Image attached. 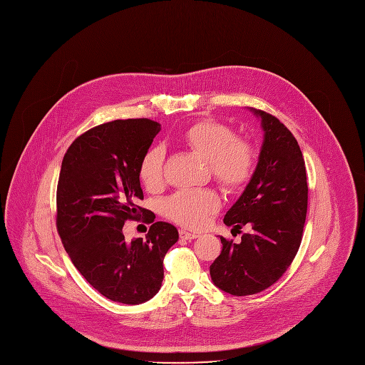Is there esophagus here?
Returning a JSON list of instances; mask_svg holds the SVG:
<instances>
[{"mask_svg": "<svg viewBox=\"0 0 365 365\" xmlns=\"http://www.w3.org/2000/svg\"><path fill=\"white\" fill-rule=\"evenodd\" d=\"M197 237H199V234H195V232H188L185 230L180 231V238L181 240H194V238H197Z\"/></svg>", "mask_w": 365, "mask_h": 365, "instance_id": "34e87169", "label": "esophagus"}]
</instances>
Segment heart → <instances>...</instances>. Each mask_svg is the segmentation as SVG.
<instances>
[{"instance_id": "b5f03b06", "label": "heart", "mask_w": 365, "mask_h": 365, "mask_svg": "<svg viewBox=\"0 0 365 365\" xmlns=\"http://www.w3.org/2000/svg\"><path fill=\"white\" fill-rule=\"evenodd\" d=\"M180 143L207 160L209 174L227 192L242 190L255 175L257 149L248 138L237 137L230 125L202 120L188 125L178 137ZM163 150L150 148L138 163V178L146 190L155 192L165 185ZM220 206L212 188L182 190L165 202V215L190 230L202 228Z\"/></svg>"}]
</instances>
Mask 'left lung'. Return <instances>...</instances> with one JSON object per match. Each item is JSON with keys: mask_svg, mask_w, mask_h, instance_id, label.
I'll list each match as a JSON object with an SVG mask.
<instances>
[{"mask_svg": "<svg viewBox=\"0 0 365 365\" xmlns=\"http://www.w3.org/2000/svg\"><path fill=\"white\" fill-rule=\"evenodd\" d=\"M253 112L264 130L259 163L223 217L235 231L244 225L251 231L238 244L220 237L222 251L210 266L213 284L237 297L262 292L282 277L301 245L308 203L305 162L297 138L269 112Z\"/></svg>", "mask_w": 365, "mask_h": 365, "instance_id": "8db88e82", "label": "left lung"}]
</instances>
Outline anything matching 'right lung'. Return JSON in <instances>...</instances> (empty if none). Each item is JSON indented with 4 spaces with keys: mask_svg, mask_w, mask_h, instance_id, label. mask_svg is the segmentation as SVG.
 Wrapping results in <instances>:
<instances>
[{
    "mask_svg": "<svg viewBox=\"0 0 365 365\" xmlns=\"http://www.w3.org/2000/svg\"><path fill=\"white\" fill-rule=\"evenodd\" d=\"M160 124L149 118L115 120L78 135L67 149L57 185V230L73 264L103 297L142 304L162 285L163 257L178 241L171 223L155 222L140 207L138 163ZM153 225L147 240L125 241L127 220Z\"/></svg>",
    "mask_w": 365,
    "mask_h": 365,
    "instance_id": "right-lung-1",
    "label": "right lung"
}]
</instances>
